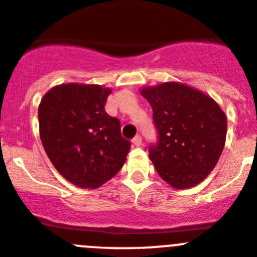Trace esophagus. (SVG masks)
<instances>
[{"label": "esophagus", "instance_id": "1", "mask_svg": "<svg viewBox=\"0 0 257 257\" xmlns=\"http://www.w3.org/2000/svg\"><path fill=\"white\" fill-rule=\"evenodd\" d=\"M132 142H133L134 146H137V147L141 146V144H142V137H141V136H136V137H134L133 141H132Z\"/></svg>", "mask_w": 257, "mask_h": 257}]
</instances>
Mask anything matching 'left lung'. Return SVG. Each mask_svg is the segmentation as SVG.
<instances>
[{
	"mask_svg": "<svg viewBox=\"0 0 257 257\" xmlns=\"http://www.w3.org/2000/svg\"><path fill=\"white\" fill-rule=\"evenodd\" d=\"M141 94L153 109L158 142L149 147V158L161 178L177 189L202 182L225 147L222 109L211 96L176 81L147 86Z\"/></svg>",
	"mask_w": 257,
	"mask_h": 257,
	"instance_id": "obj_1",
	"label": "left lung"
}]
</instances>
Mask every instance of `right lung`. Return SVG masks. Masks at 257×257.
I'll return each instance as SVG.
<instances>
[{
  "mask_svg": "<svg viewBox=\"0 0 257 257\" xmlns=\"http://www.w3.org/2000/svg\"><path fill=\"white\" fill-rule=\"evenodd\" d=\"M111 90L90 84H61L39 105L40 138L47 157L65 179L81 188H98L125 162L131 142L120 121L106 114Z\"/></svg>",
  "mask_w": 257,
  "mask_h": 257,
  "instance_id": "obj_1",
  "label": "right lung"
}]
</instances>
